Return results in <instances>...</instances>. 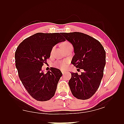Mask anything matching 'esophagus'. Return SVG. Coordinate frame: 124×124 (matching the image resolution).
<instances>
[{
  "label": "esophagus",
  "instance_id": "obj_1",
  "mask_svg": "<svg viewBox=\"0 0 124 124\" xmlns=\"http://www.w3.org/2000/svg\"><path fill=\"white\" fill-rule=\"evenodd\" d=\"M61 72H62V74H63V75L65 74V71H63V70H62V71H61Z\"/></svg>",
  "mask_w": 124,
  "mask_h": 124
}]
</instances>
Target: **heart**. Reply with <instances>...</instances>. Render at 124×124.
<instances>
[{
  "mask_svg": "<svg viewBox=\"0 0 124 124\" xmlns=\"http://www.w3.org/2000/svg\"><path fill=\"white\" fill-rule=\"evenodd\" d=\"M71 44L69 42H65L62 45V47L63 48H64L65 47H66L67 46H69L70 45H71ZM55 49V47H53V48L52 49L51 53H52L53 52V51ZM69 64V61L65 60H63V61H57L55 62L54 63L53 65L54 67L58 68V69H60L62 70H64L67 68V67H68V65Z\"/></svg>",
  "mask_w": 124,
  "mask_h": 124,
  "instance_id": "1",
  "label": "heart"
}]
</instances>
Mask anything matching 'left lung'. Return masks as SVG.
<instances>
[{
  "mask_svg": "<svg viewBox=\"0 0 124 124\" xmlns=\"http://www.w3.org/2000/svg\"><path fill=\"white\" fill-rule=\"evenodd\" d=\"M61 35L71 43L75 55L71 63L83 69L78 75L71 73L69 85L72 95L80 100L91 97L99 88L106 65V51L96 39L85 33L74 32Z\"/></svg>",
  "mask_w": 124,
  "mask_h": 124,
  "instance_id": "obj_1",
  "label": "left lung"
}]
</instances>
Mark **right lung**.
<instances>
[{"instance_id": "1", "label": "right lung", "mask_w": 124, "mask_h": 124, "mask_svg": "<svg viewBox=\"0 0 124 124\" xmlns=\"http://www.w3.org/2000/svg\"><path fill=\"white\" fill-rule=\"evenodd\" d=\"M64 41L60 33H37L24 39L16 50L18 76L28 93L37 101H48L54 95L62 73L54 68L45 73L41 68L53 47Z\"/></svg>"}]
</instances>
